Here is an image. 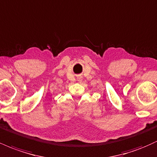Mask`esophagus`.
Returning <instances> with one entry per match:
<instances>
[{
  "mask_svg": "<svg viewBox=\"0 0 157 157\" xmlns=\"http://www.w3.org/2000/svg\"><path fill=\"white\" fill-rule=\"evenodd\" d=\"M82 77H77V81H79V82H81V81H82Z\"/></svg>",
  "mask_w": 157,
  "mask_h": 157,
  "instance_id": "1",
  "label": "esophagus"
}]
</instances>
